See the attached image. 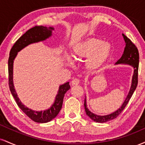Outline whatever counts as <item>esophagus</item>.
<instances>
[{
    "label": "esophagus",
    "instance_id": "obj_1",
    "mask_svg": "<svg viewBox=\"0 0 145 145\" xmlns=\"http://www.w3.org/2000/svg\"><path fill=\"white\" fill-rule=\"evenodd\" d=\"M71 84L72 86H76V85H78L80 84V80L78 79H74L71 81Z\"/></svg>",
    "mask_w": 145,
    "mask_h": 145
}]
</instances>
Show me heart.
<instances>
[{
    "label": "heart",
    "instance_id": "heart-1",
    "mask_svg": "<svg viewBox=\"0 0 145 145\" xmlns=\"http://www.w3.org/2000/svg\"><path fill=\"white\" fill-rule=\"evenodd\" d=\"M113 51L112 44L97 38H88L74 46L72 55L75 59L87 58L86 65L90 71L100 69L110 59ZM67 64H70L67 60Z\"/></svg>",
    "mask_w": 145,
    "mask_h": 145
}]
</instances>
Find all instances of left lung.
<instances>
[{
	"mask_svg": "<svg viewBox=\"0 0 145 145\" xmlns=\"http://www.w3.org/2000/svg\"><path fill=\"white\" fill-rule=\"evenodd\" d=\"M122 36L124 40L125 43V46L124 48V50L122 54V56L121 57L119 60L117 61L116 65H119V64H122V65H128L132 66L134 69L133 76L132 78V83L131 86H130V90L127 95L126 98L123 101V103L121 105L118 110H116L114 112L110 113L108 115H105V116H99V115L95 114L91 112L87 107L86 104V99L85 97L84 99V109L86 111V115L88 116L92 120H93L95 122L98 123H105L107 121L112 120L115 118H116L121 113L127 104L128 103L129 101L133 95L134 90L137 88L138 84V63H139V53L137 46L134 45L132 41L129 38H128L124 34H122Z\"/></svg>",
	"mask_w": 145,
	"mask_h": 145,
	"instance_id": "8db88e82",
	"label": "left lung"
}]
</instances>
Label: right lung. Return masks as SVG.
<instances>
[{"label":"right lung","instance_id":"right-lung-1","mask_svg":"<svg viewBox=\"0 0 145 145\" xmlns=\"http://www.w3.org/2000/svg\"><path fill=\"white\" fill-rule=\"evenodd\" d=\"M54 29H55L53 27H47L46 26L42 25L35 26L32 28L29 29L25 34L22 35L14 44L10 51L9 58L8 61V85L12 95L16 101L17 105L22 109L23 112L26 116H28L31 120L38 123H47L55 119L57 116L59 111L61 109L63 101L65 92L70 88V86L69 84V82H67L59 86L55 101L48 109H45L44 111L32 110L24 105L17 97V94L15 91L13 84V63L15 57H17V53L29 44L46 40V39L52 36Z\"/></svg>","mask_w":145,"mask_h":145}]
</instances>
